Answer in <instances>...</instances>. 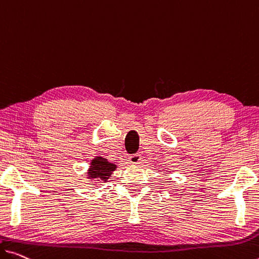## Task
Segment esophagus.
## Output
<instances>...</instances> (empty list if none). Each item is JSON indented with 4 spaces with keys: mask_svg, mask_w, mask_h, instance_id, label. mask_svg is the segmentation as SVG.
I'll use <instances>...</instances> for the list:
<instances>
[{
    "mask_svg": "<svg viewBox=\"0 0 259 259\" xmlns=\"http://www.w3.org/2000/svg\"><path fill=\"white\" fill-rule=\"evenodd\" d=\"M128 161H130L131 164H133V165L139 164V163H140V161H141V155L140 154L131 155L130 158H128Z\"/></svg>",
    "mask_w": 259,
    "mask_h": 259,
    "instance_id": "obj_1",
    "label": "esophagus"
}]
</instances>
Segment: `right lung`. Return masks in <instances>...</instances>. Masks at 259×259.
<instances>
[{
  "instance_id": "1",
  "label": "right lung",
  "mask_w": 259,
  "mask_h": 259,
  "mask_svg": "<svg viewBox=\"0 0 259 259\" xmlns=\"http://www.w3.org/2000/svg\"><path fill=\"white\" fill-rule=\"evenodd\" d=\"M117 165L111 163L106 158L102 156H96L90 162V166L88 169V178L89 180H97L106 182L111 175L116 170Z\"/></svg>"
}]
</instances>
